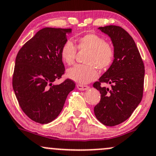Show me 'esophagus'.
<instances>
[{
    "mask_svg": "<svg viewBox=\"0 0 156 156\" xmlns=\"http://www.w3.org/2000/svg\"><path fill=\"white\" fill-rule=\"evenodd\" d=\"M77 88H78L79 90H87L89 89V87L87 86V85H82V84H78L77 85Z\"/></svg>",
    "mask_w": 156,
    "mask_h": 156,
    "instance_id": "1",
    "label": "esophagus"
}]
</instances>
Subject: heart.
<instances>
[{"label": "heart", "instance_id": "b5f03b06", "mask_svg": "<svg viewBox=\"0 0 156 156\" xmlns=\"http://www.w3.org/2000/svg\"><path fill=\"white\" fill-rule=\"evenodd\" d=\"M78 50L89 51L85 62L88 64H78L69 69L66 72L68 78L79 83H90L98 77L97 67L106 69L111 66L114 59V46L106 42L101 36L96 34H87L77 39ZM76 48L70 39L64 42L60 48V57L67 65H72L75 61Z\"/></svg>", "mask_w": 156, "mask_h": 156}]
</instances>
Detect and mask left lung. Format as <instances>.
<instances>
[{
    "label": "left lung",
    "mask_w": 156,
    "mask_h": 156,
    "mask_svg": "<svg viewBox=\"0 0 156 156\" xmlns=\"http://www.w3.org/2000/svg\"><path fill=\"white\" fill-rule=\"evenodd\" d=\"M98 29L111 38L115 55L109 69L93 83V87L101 93L94 114L102 124L114 126L129 119L140 104L145 70L137 45L129 33L116 25ZM105 83L111 84L112 88L101 87Z\"/></svg>",
    "instance_id": "8db88e82"
}]
</instances>
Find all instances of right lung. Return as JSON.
I'll return each instance as SVG.
<instances>
[{
	"label": "right lung",
	"mask_w": 156,
	"mask_h": 156,
	"mask_svg": "<svg viewBox=\"0 0 156 156\" xmlns=\"http://www.w3.org/2000/svg\"><path fill=\"white\" fill-rule=\"evenodd\" d=\"M72 29L45 27L19 50L16 58L12 87L24 114L41 124L58 117L75 83L66 79L52 85L64 74L60 48Z\"/></svg>",
	"instance_id": "right-lung-1"
}]
</instances>
